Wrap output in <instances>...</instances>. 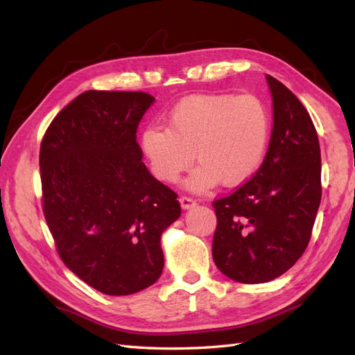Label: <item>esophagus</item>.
Here are the masks:
<instances>
[{"mask_svg":"<svg viewBox=\"0 0 355 355\" xmlns=\"http://www.w3.org/2000/svg\"><path fill=\"white\" fill-rule=\"evenodd\" d=\"M180 205H182L183 210L192 209L195 206V200H192L191 197H182V198H180Z\"/></svg>","mask_w":355,"mask_h":355,"instance_id":"1","label":"esophagus"}]
</instances>
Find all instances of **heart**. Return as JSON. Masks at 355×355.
<instances>
[{"mask_svg": "<svg viewBox=\"0 0 355 355\" xmlns=\"http://www.w3.org/2000/svg\"><path fill=\"white\" fill-rule=\"evenodd\" d=\"M271 116L254 94H192L169 111L168 130L148 126L140 148L150 172L173 183L197 158L186 189L202 193L223 182L235 187L250 180L267 154ZM196 157H193V153Z\"/></svg>", "mask_w": 355, "mask_h": 355, "instance_id": "heart-1", "label": "heart"}]
</instances>
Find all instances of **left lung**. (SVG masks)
I'll list each match as a JSON object with an SVG mask.
<instances>
[{"mask_svg": "<svg viewBox=\"0 0 355 355\" xmlns=\"http://www.w3.org/2000/svg\"><path fill=\"white\" fill-rule=\"evenodd\" d=\"M273 130L258 172L214 201L212 254L223 275L263 284L284 275L310 243L320 206V146L313 120L282 82L267 74Z\"/></svg>", "mask_w": 355, "mask_h": 355, "instance_id": "left-lung-1", "label": "left lung"}]
</instances>
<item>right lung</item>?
<instances>
[{"label": "right lung", "instance_id": "add662e5", "mask_svg": "<svg viewBox=\"0 0 355 355\" xmlns=\"http://www.w3.org/2000/svg\"><path fill=\"white\" fill-rule=\"evenodd\" d=\"M155 99L89 89L53 119L41 153L44 216L64 263L108 296L157 282L162 233L182 215L177 193L141 162L135 140Z\"/></svg>", "mask_w": 355, "mask_h": 355}]
</instances>
